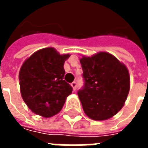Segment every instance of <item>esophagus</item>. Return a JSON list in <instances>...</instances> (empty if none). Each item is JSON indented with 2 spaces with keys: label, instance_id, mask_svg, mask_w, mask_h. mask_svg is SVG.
<instances>
[{
  "label": "esophagus",
  "instance_id": "1",
  "mask_svg": "<svg viewBox=\"0 0 148 148\" xmlns=\"http://www.w3.org/2000/svg\"><path fill=\"white\" fill-rule=\"evenodd\" d=\"M71 86L73 88V90H76V88H77V82H73L71 83Z\"/></svg>",
  "mask_w": 148,
  "mask_h": 148
}]
</instances>
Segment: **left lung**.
<instances>
[{
  "label": "left lung",
  "mask_w": 148,
  "mask_h": 148,
  "mask_svg": "<svg viewBox=\"0 0 148 148\" xmlns=\"http://www.w3.org/2000/svg\"><path fill=\"white\" fill-rule=\"evenodd\" d=\"M80 62L84 86L77 95L85 113L94 121L113 116L124 106L129 92L127 69L106 52L83 57Z\"/></svg>",
  "instance_id": "left-lung-1"
}]
</instances>
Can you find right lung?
<instances>
[{
    "label": "right lung",
    "mask_w": 148,
    "mask_h": 148,
    "mask_svg": "<svg viewBox=\"0 0 148 148\" xmlns=\"http://www.w3.org/2000/svg\"><path fill=\"white\" fill-rule=\"evenodd\" d=\"M54 48L39 50L21 66L19 80L22 98L36 114L51 117L60 112L72 87L64 80L65 61Z\"/></svg>",
    "instance_id": "add662e5"
}]
</instances>
